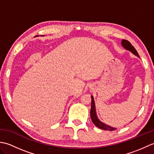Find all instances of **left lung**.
Wrapping results in <instances>:
<instances>
[{
	"label": "left lung",
	"mask_w": 154,
	"mask_h": 154,
	"mask_svg": "<svg viewBox=\"0 0 154 154\" xmlns=\"http://www.w3.org/2000/svg\"><path fill=\"white\" fill-rule=\"evenodd\" d=\"M122 45L124 48L126 49V50L132 52L134 54L137 55L138 57H140L138 51H136L135 48L133 46L130 42H128L126 40H122ZM90 113H91V120H92V122H93L94 125L97 126L98 128H99L104 130H110V131H112V130L116 129L113 127L109 126L101 122L98 119V118L96 115L95 106H94V99L93 96H91V109Z\"/></svg>",
	"instance_id": "left-lung-1"
}]
</instances>
